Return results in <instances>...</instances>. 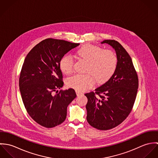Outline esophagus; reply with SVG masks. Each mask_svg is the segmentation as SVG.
<instances>
[{
    "label": "esophagus",
    "instance_id": "1",
    "mask_svg": "<svg viewBox=\"0 0 158 158\" xmlns=\"http://www.w3.org/2000/svg\"><path fill=\"white\" fill-rule=\"evenodd\" d=\"M76 94H77V96H80V95H81L83 94L81 92H78V91H77V90H76Z\"/></svg>",
    "mask_w": 158,
    "mask_h": 158
}]
</instances>
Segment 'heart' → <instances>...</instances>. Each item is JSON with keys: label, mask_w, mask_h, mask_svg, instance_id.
<instances>
[{"label": "heart", "mask_w": 158, "mask_h": 158, "mask_svg": "<svg viewBox=\"0 0 158 158\" xmlns=\"http://www.w3.org/2000/svg\"><path fill=\"white\" fill-rule=\"evenodd\" d=\"M77 57L87 62L86 74H76L66 80L67 86L78 92H83L93 87L95 81L102 84L108 81L114 75L117 66V58L110 50L92 44H85L76 52ZM74 61L70 55H64L60 62L61 71L70 74L73 70Z\"/></svg>", "instance_id": "1"}]
</instances>
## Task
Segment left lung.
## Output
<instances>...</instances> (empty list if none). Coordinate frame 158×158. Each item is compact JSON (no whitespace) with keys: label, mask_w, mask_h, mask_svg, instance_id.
Masks as SVG:
<instances>
[{"label":"left lung","mask_w":158,"mask_h":158,"mask_svg":"<svg viewBox=\"0 0 158 158\" xmlns=\"http://www.w3.org/2000/svg\"><path fill=\"white\" fill-rule=\"evenodd\" d=\"M102 43H107L115 49L117 66L108 81L95 92L85 94L88 98L86 118L92 127L108 130L122 123L132 111L139 80L132 60L122 45L113 40Z\"/></svg>","instance_id":"8db88e82"}]
</instances>
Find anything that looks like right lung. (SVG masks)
<instances>
[{
	"label": "right lung",
	"instance_id": "right-lung-1",
	"mask_svg": "<svg viewBox=\"0 0 158 158\" xmlns=\"http://www.w3.org/2000/svg\"><path fill=\"white\" fill-rule=\"evenodd\" d=\"M79 44L45 39L35 45L24 60L19 80L23 103L29 115L44 127L62 123L68 105L77 97L73 89L57 90L64 85L60 60Z\"/></svg>",
	"mask_w": 158,
	"mask_h": 158
}]
</instances>
